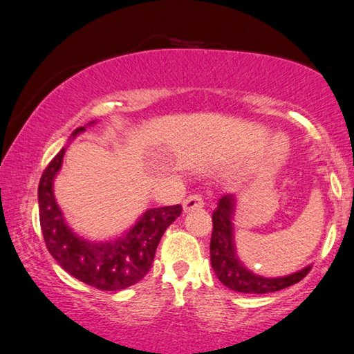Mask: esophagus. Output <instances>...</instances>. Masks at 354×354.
Wrapping results in <instances>:
<instances>
[{"instance_id":"34e87169","label":"esophagus","mask_w":354,"mask_h":354,"mask_svg":"<svg viewBox=\"0 0 354 354\" xmlns=\"http://www.w3.org/2000/svg\"><path fill=\"white\" fill-rule=\"evenodd\" d=\"M203 206H205V200H203L201 195H190L185 201H183V211L185 212L200 209Z\"/></svg>"}]
</instances>
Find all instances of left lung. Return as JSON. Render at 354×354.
Returning a JSON list of instances; mask_svg holds the SVG:
<instances>
[{
	"label": "left lung",
	"mask_w": 354,
	"mask_h": 354,
	"mask_svg": "<svg viewBox=\"0 0 354 354\" xmlns=\"http://www.w3.org/2000/svg\"><path fill=\"white\" fill-rule=\"evenodd\" d=\"M236 207V198L227 193L217 203L216 211L212 212V235H211V266L217 279L227 288L240 293H270L287 288L298 283L309 270L311 266L297 270V272L283 275V277H264L254 274L241 263L235 248L234 235V216Z\"/></svg>",
	"instance_id": "8db88e82"
}]
</instances>
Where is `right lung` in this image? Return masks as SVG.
<instances>
[{
    "instance_id": "add662e5",
    "label": "right lung",
    "mask_w": 354,
    "mask_h": 354,
    "mask_svg": "<svg viewBox=\"0 0 354 354\" xmlns=\"http://www.w3.org/2000/svg\"><path fill=\"white\" fill-rule=\"evenodd\" d=\"M91 124L95 120L88 125ZM82 132L85 127L75 129L69 140ZM64 153L66 148H62L48 164L38 185L40 225L48 251L67 274L95 288L119 292L135 285L151 268L159 240L182 214V206L147 209L130 229L114 239L90 240L80 236L66 222L53 192Z\"/></svg>"
}]
</instances>
